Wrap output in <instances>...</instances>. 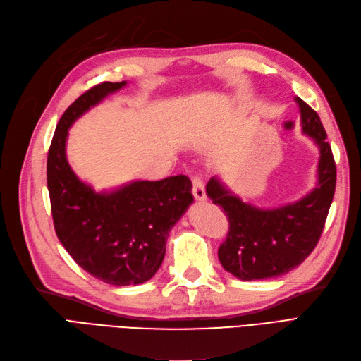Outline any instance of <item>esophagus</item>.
Instances as JSON below:
<instances>
[{
  "label": "esophagus",
  "instance_id": "obj_1",
  "mask_svg": "<svg viewBox=\"0 0 361 361\" xmlns=\"http://www.w3.org/2000/svg\"><path fill=\"white\" fill-rule=\"evenodd\" d=\"M192 182V195L195 200L198 202H204L206 200V191H204V183L198 176L191 178Z\"/></svg>",
  "mask_w": 361,
  "mask_h": 361
}]
</instances>
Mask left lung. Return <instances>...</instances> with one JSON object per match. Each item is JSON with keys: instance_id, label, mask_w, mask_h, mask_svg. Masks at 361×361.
Masks as SVG:
<instances>
[{"instance_id": "1", "label": "left lung", "mask_w": 361, "mask_h": 361, "mask_svg": "<svg viewBox=\"0 0 361 361\" xmlns=\"http://www.w3.org/2000/svg\"><path fill=\"white\" fill-rule=\"evenodd\" d=\"M302 130L319 149L318 182L299 202L276 209L243 203L218 178L206 192L228 218V234L218 250L222 267L242 281L269 279L295 269L315 250L336 188V164L317 111L295 97Z\"/></svg>"}]
</instances>
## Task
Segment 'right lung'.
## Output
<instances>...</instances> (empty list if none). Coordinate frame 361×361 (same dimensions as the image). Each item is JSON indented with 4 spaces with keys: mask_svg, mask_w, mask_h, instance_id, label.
Instances as JSON below:
<instances>
[{
    "mask_svg": "<svg viewBox=\"0 0 361 361\" xmlns=\"http://www.w3.org/2000/svg\"><path fill=\"white\" fill-rule=\"evenodd\" d=\"M127 82H103L82 94L61 116L47 154V190L59 242L76 263L110 285L151 279L166 254L173 226L194 202L191 180H134L110 192H95L67 161L73 122Z\"/></svg>",
    "mask_w": 361,
    "mask_h": 361,
    "instance_id": "1",
    "label": "right lung"
}]
</instances>
